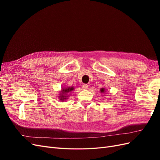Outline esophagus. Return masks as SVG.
<instances>
[{"label": "esophagus", "mask_w": 160, "mask_h": 160, "mask_svg": "<svg viewBox=\"0 0 160 160\" xmlns=\"http://www.w3.org/2000/svg\"><path fill=\"white\" fill-rule=\"evenodd\" d=\"M88 88H89V85L88 84H83V89H88Z\"/></svg>", "instance_id": "34e87169"}]
</instances>
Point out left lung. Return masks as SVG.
I'll return each mask as SVG.
<instances>
[{
	"label": "left lung",
	"mask_w": 160,
	"mask_h": 160,
	"mask_svg": "<svg viewBox=\"0 0 160 160\" xmlns=\"http://www.w3.org/2000/svg\"><path fill=\"white\" fill-rule=\"evenodd\" d=\"M104 91H105V89H104L103 88L101 89V93H104Z\"/></svg>",
	"instance_id": "8db88e82"
}]
</instances>
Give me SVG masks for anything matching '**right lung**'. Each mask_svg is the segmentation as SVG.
Listing matches in <instances>:
<instances>
[{
  "label": "right lung",
  "instance_id": "add662e5",
  "mask_svg": "<svg viewBox=\"0 0 160 160\" xmlns=\"http://www.w3.org/2000/svg\"><path fill=\"white\" fill-rule=\"evenodd\" d=\"M72 90H73V88H65V89H62V91H61V93L59 96V98H61V100L63 101L64 99H67V93H68L70 91H72Z\"/></svg>",
  "mask_w": 160,
  "mask_h": 160
}]
</instances>
